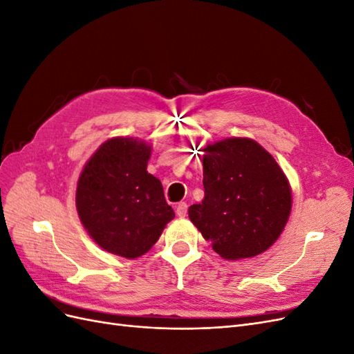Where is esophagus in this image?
I'll list each match as a JSON object with an SVG mask.
<instances>
[{
  "label": "esophagus",
  "instance_id": "1",
  "mask_svg": "<svg viewBox=\"0 0 354 354\" xmlns=\"http://www.w3.org/2000/svg\"><path fill=\"white\" fill-rule=\"evenodd\" d=\"M176 214L178 217H186L187 216V203L186 202H180L176 207Z\"/></svg>",
  "mask_w": 354,
  "mask_h": 354
}]
</instances>
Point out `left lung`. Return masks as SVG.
<instances>
[{
  "label": "left lung",
  "instance_id": "8db88e82",
  "mask_svg": "<svg viewBox=\"0 0 354 354\" xmlns=\"http://www.w3.org/2000/svg\"><path fill=\"white\" fill-rule=\"evenodd\" d=\"M201 203L189 218L226 260L255 257L279 238L292 205L291 187L274 158L245 137L203 149Z\"/></svg>",
  "mask_w": 354,
  "mask_h": 354
}]
</instances>
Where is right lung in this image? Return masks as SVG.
<instances>
[{
    "label": "right lung",
    "mask_w": 354,
    "mask_h": 354,
    "mask_svg": "<svg viewBox=\"0 0 354 354\" xmlns=\"http://www.w3.org/2000/svg\"><path fill=\"white\" fill-rule=\"evenodd\" d=\"M152 147L130 137L104 142L85 164L77 187L82 226L104 251L137 259L159 239L174 211L149 174Z\"/></svg>",
    "instance_id": "right-lung-1"
}]
</instances>
